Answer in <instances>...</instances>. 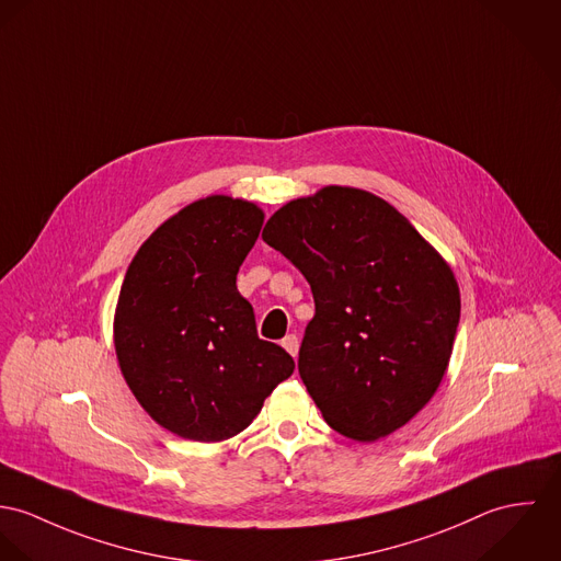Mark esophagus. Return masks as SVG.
<instances>
[{
  "label": "esophagus",
  "instance_id": "1",
  "mask_svg": "<svg viewBox=\"0 0 561 561\" xmlns=\"http://www.w3.org/2000/svg\"><path fill=\"white\" fill-rule=\"evenodd\" d=\"M282 346H284L293 357H297V355H299V337H297L295 333L286 335V337L282 340Z\"/></svg>",
  "mask_w": 561,
  "mask_h": 561
}]
</instances>
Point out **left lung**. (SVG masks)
Instances as JSON below:
<instances>
[{
    "label": "left lung",
    "mask_w": 561,
    "mask_h": 561,
    "mask_svg": "<svg viewBox=\"0 0 561 561\" xmlns=\"http://www.w3.org/2000/svg\"><path fill=\"white\" fill-rule=\"evenodd\" d=\"M262 239L310 284L299 374L324 422L362 443L411 422L445 376L460 320L443 255L389 202L337 185L284 204Z\"/></svg>",
    "instance_id": "left-lung-1"
}]
</instances>
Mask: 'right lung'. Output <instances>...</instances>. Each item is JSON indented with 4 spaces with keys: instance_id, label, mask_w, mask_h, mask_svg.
Returning a JSON list of instances; mask_svg holds the SVG:
<instances>
[{
    "instance_id": "1",
    "label": "right lung",
    "mask_w": 561,
    "mask_h": 561,
    "mask_svg": "<svg viewBox=\"0 0 561 561\" xmlns=\"http://www.w3.org/2000/svg\"><path fill=\"white\" fill-rule=\"evenodd\" d=\"M264 213L208 195L163 221L126 268L114 316L121 373L144 411L174 435L217 443L243 433L293 357L260 340L237 290Z\"/></svg>"
}]
</instances>
